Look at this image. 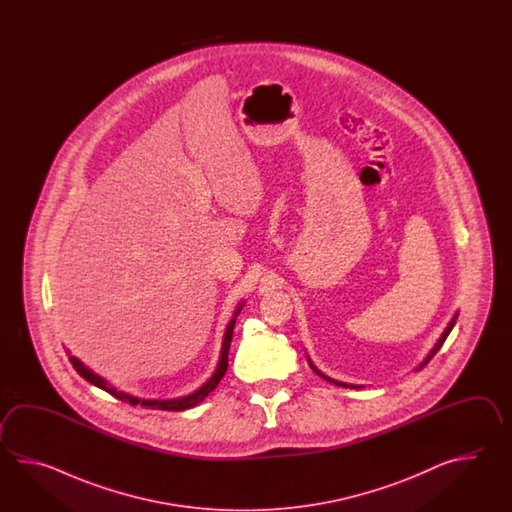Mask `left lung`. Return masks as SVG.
<instances>
[{"instance_id": "8db88e82", "label": "left lung", "mask_w": 512, "mask_h": 512, "mask_svg": "<svg viewBox=\"0 0 512 512\" xmlns=\"http://www.w3.org/2000/svg\"><path fill=\"white\" fill-rule=\"evenodd\" d=\"M457 315H459V313H454V316H452V318H450V322H448V326L445 327V331H443V333H441V337L437 338V342H435L434 344V348L430 349V353H428V355H426L425 359H423V362H421V364H419V366H417V368H415V370L419 371V370H423V368H425L426 364H428V362H430V360H432V357H434L435 353H437V351H439V349H441V346H443V342H445L446 340V337H448V335H450V331H452V327L456 326V320H457ZM307 362H309V366H311V370L315 371L316 375H320V377H322V379H326L327 382H333V384H337V386H342V388H355V390H359V388H364V386H360V384H348V382H338V381H335V379H329V377H327V375H324V373H322V371L318 370V368H316L315 364H313V360L309 359V357H307Z\"/></svg>"}]
</instances>
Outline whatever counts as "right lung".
I'll list each match as a JSON object with an SVG mask.
<instances>
[{
    "instance_id": "1",
    "label": "right lung",
    "mask_w": 512,
    "mask_h": 512,
    "mask_svg": "<svg viewBox=\"0 0 512 512\" xmlns=\"http://www.w3.org/2000/svg\"><path fill=\"white\" fill-rule=\"evenodd\" d=\"M243 305H245V302H240V304L236 305V309H234V313H232V318H230L229 324L225 327L216 370H214V373L210 375V379H208L201 388H197L196 392L188 393V395H183V397H175V399H141V397H135V395H131V393L117 390V388H115L113 384H109L104 377H100L95 371L89 370L82 360L73 357V355L69 353V349H67L69 362L73 364V368L77 370L78 375H80L82 379H86V381L91 382L93 386H97L100 390L108 392L109 395H113L115 399H119L122 403H130L131 406L141 404V406L150 408V410H166V412L188 410V408H194V406L201 403V401H205V397H207L208 393L212 392V390L218 386L219 381L223 379V375H225V371H227V366H229V349L230 342H232V333H234V326H236V316L240 315Z\"/></svg>"
}]
</instances>
